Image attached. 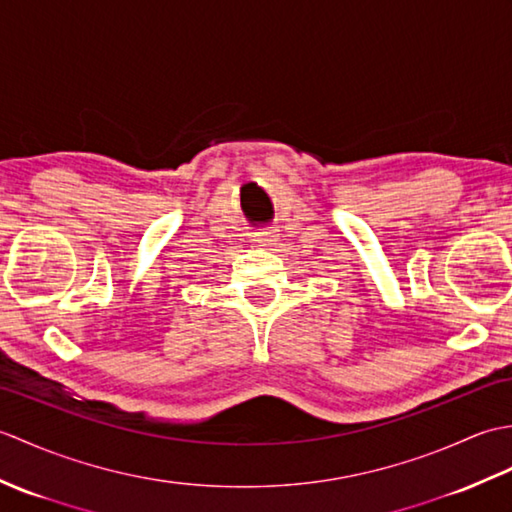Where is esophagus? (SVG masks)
Returning a JSON list of instances; mask_svg holds the SVG:
<instances>
[{
    "label": "esophagus",
    "instance_id": "esophagus-1",
    "mask_svg": "<svg viewBox=\"0 0 512 512\" xmlns=\"http://www.w3.org/2000/svg\"><path fill=\"white\" fill-rule=\"evenodd\" d=\"M275 233L273 231H262V233H255L253 235V242L257 244V246H268V244H273L275 242Z\"/></svg>",
    "mask_w": 512,
    "mask_h": 512
}]
</instances>
